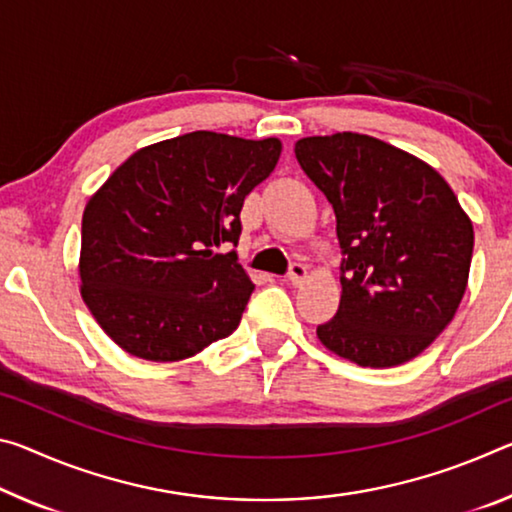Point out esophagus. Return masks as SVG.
Here are the masks:
<instances>
[{
  "mask_svg": "<svg viewBox=\"0 0 512 512\" xmlns=\"http://www.w3.org/2000/svg\"><path fill=\"white\" fill-rule=\"evenodd\" d=\"M287 278H289V282H291V285H300V282H303L305 278H307V266L305 264H300V262H294V264H291L289 266V275H287Z\"/></svg>",
  "mask_w": 512,
  "mask_h": 512,
  "instance_id": "esophagus-1",
  "label": "esophagus"
}]
</instances>
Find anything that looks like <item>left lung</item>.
I'll return each mask as SVG.
<instances>
[{"label": "left lung", "instance_id": "obj_1", "mask_svg": "<svg viewBox=\"0 0 512 512\" xmlns=\"http://www.w3.org/2000/svg\"><path fill=\"white\" fill-rule=\"evenodd\" d=\"M294 152L335 209L344 255L321 344L371 369L417 358L467 289L474 227L456 193L426 161L367 134L307 136Z\"/></svg>", "mask_w": 512, "mask_h": 512}]
</instances>
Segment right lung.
Returning a JSON list of instances; mask_svg holds the SVG:
<instances>
[{"label":"right lung","instance_id":"add662e5","mask_svg":"<svg viewBox=\"0 0 512 512\" xmlns=\"http://www.w3.org/2000/svg\"><path fill=\"white\" fill-rule=\"evenodd\" d=\"M280 152L278 139L191 132L134 152L88 200L81 298L123 351L175 362L237 330L255 285L227 248Z\"/></svg>","mask_w":512,"mask_h":512}]
</instances>
